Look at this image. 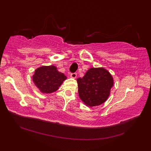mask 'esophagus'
Here are the masks:
<instances>
[{
	"instance_id": "obj_1",
	"label": "esophagus",
	"mask_w": 151,
	"mask_h": 151,
	"mask_svg": "<svg viewBox=\"0 0 151 151\" xmlns=\"http://www.w3.org/2000/svg\"><path fill=\"white\" fill-rule=\"evenodd\" d=\"M76 73H70V76L72 78H75L76 77Z\"/></svg>"
}]
</instances>
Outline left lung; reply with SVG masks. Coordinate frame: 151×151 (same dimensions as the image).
I'll return each mask as SVG.
<instances>
[{
	"instance_id": "8db88e82",
	"label": "left lung",
	"mask_w": 151,
	"mask_h": 151,
	"mask_svg": "<svg viewBox=\"0 0 151 151\" xmlns=\"http://www.w3.org/2000/svg\"><path fill=\"white\" fill-rule=\"evenodd\" d=\"M78 95L89 106L100 105L106 101L113 85L111 74L103 68H91L83 78H77Z\"/></svg>"
}]
</instances>
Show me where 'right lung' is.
<instances>
[{
	"mask_svg": "<svg viewBox=\"0 0 151 151\" xmlns=\"http://www.w3.org/2000/svg\"><path fill=\"white\" fill-rule=\"evenodd\" d=\"M66 76L58 72L55 66H43L36 69L32 81L43 93H51L58 88L66 80Z\"/></svg>",
	"mask_w": 151,
	"mask_h": 151,
	"instance_id": "obj_1",
	"label": "right lung"
}]
</instances>
